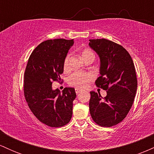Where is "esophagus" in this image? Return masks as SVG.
Returning <instances> with one entry per match:
<instances>
[{
    "label": "esophagus",
    "instance_id": "1",
    "mask_svg": "<svg viewBox=\"0 0 154 154\" xmlns=\"http://www.w3.org/2000/svg\"><path fill=\"white\" fill-rule=\"evenodd\" d=\"M75 92L77 94H79V93H80L81 92H82V90L80 89V88H75Z\"/></svg>",
    "mask_w": 154,
    "mask_h": 154
}]
</instances>
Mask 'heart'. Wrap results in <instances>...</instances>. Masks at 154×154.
Masks as SVG:
<instances>
[{
    "label": "heart",
    "mask_w": 154,
    "mask_h": 154,
    "mask_svg": "<svg viewBox=\"0 0 154 154\" xmlns=\"http://www.w3.org/2000/svg\"><path fill=\"white\" fill-rule=\"evenodd\" d=\"M82 59L85 61L86 59L89 58H93L94 59L95 56L93 52L90 49H85L81 53ZM69 59L70 55H66L63 60V69L68 70L69 68ZM93 75L91 73L88 72H77L73 73L69 77L68 82L70 85L74 86V87L79 88H84L87 87L88 85L91 81L93 80Z\"/></svg>",
    "instance_id": "heart-1"
}]
</instances>
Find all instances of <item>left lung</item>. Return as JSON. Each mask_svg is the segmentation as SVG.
Listing matches in <instances>:
<instances>
[{"label":"left lung","mask_w":154,"mask_h":154,"mask_svg":"<svg viewBox=\"0 0 154 154\" xmlns=\"http://www.w3.org/2000/svg\"><path fill=\"white\" fill-rule=\"evenodd\" d=\"M89 40L100 61L95 85L107 93L102 98L99 93L91 92L90 113L97 125L109 128L121 122L131 109L137 87L135 66L122 45L104 38Z\"/></svg>","instance_id":"1"}]
</instances>
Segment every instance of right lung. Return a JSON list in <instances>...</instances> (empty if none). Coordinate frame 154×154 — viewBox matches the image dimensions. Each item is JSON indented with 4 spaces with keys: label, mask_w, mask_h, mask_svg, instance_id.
Wrapping results in <instances>:
<instances>
[{
    "label": "right lung",
    "mask_w": 154,
    "mask_h": 154,
    "mask_svg": "<svg viewBox=\"0 0 154 154\" xmlns=\"http://www.w3.org/2000/svg\"><path fill=\"white\" fill-rule=\"evenodd\" d=\"M74 40H48L32 51L24 75V93L28 106L37 119L52 128L69 122L72 116L75 88H65L61 93L53 90L54 81H61L63 60Z\"/></svg>",
    "instance_id": "obj_1"
}]
</instances>
